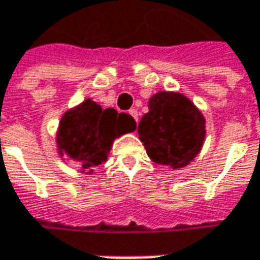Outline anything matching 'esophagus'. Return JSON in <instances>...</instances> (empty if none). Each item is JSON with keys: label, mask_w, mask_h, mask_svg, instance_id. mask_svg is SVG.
Segmentation results:
<instances>
[{"label": "esophagus", "mask_w": 260, "mask_h": 260, "mask_svg": "<svg viewBox=\"0 0 260 260\" xmlns=\"http://www.w3.org/2000/svg\"><path fill=\"white\" fill-rule=\"evenodd\" d=\"M130 114H132V117L135 118L136 121H139V113H137V110H135V108L130 110Z\"/></svg>", "instance_id": "esophagus-1"}]
</instances>
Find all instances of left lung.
Returning <instances> with one entry per match:
<instances>
[{"label": "left lung", "instance_id": "left-lung-1", "mask_svg": "<svg viewBox=\"0 0 260 260\" xmlns=\"http://www.w3.org/2000/svg\"><path fill=\"white\" fill-rule=\"evenodd\" d=\"M147 105L149 113L137 128L147 156L172 169L189 165L204 145V115L189 98L174 91L156 92Z\"/></svg>", "mask_w": 260, "mask_h": 260}]
</instances>
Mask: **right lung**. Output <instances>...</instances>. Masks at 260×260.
<instances>
[{"instance_id": "obj_1", "label": "right lung", "mask_w": 260, "mask_h": 260, "mask_svg": "<svg viewBox=\"0 0 260 260\" xmlns=\"http://www.w3.org/2000/svg\"><path fill=\"white\" fill-rule=\"evenodd\" d=\"M136 130L135 118L114 108L103 110L91 98L68 110L56 132V149L60 157L79 165V172L91 175L104 164L114 140Z\"/></svg>"}]
</instances>
